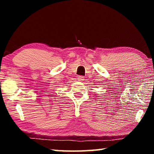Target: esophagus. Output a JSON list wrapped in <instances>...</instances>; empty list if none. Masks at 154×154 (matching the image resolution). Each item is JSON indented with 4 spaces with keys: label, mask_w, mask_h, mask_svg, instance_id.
Masks as SVG:
<instances>
[{
    "label": "esophagus",
    "mask_w": 154,
    "mask_h": 154,
    "mask_svg": "<svg viewBox=\"0 0 154 154\" xmlns=\"http://www.w3.org/2000/svg\"><path fill=\"white\" fill-rule=\"evenodd\" d=\"M78 81H79V82H83V80H84V77H83V76H79L77 78Z\"/></svg>",
    "instance_id": "34e87169"
}]
</instances>
